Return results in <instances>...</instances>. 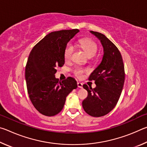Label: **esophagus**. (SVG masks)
Here are the masks:
<instances>
[{"label":"esophagus","mask_w":147,"mask_h":147,"mask_svg":"<svg viewBox=\"0 0 147 147\" xmlns=\"http://www.w3.org/2000/svg\"><path fill=\"white\" fill-rule=\"evenodd\" d=\"M77 85H78V87L79 88H83V84L81 82H78L77 83Z\"/></svg>","instance_id":"1"}]
</instances>
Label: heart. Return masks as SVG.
<instances>
[{"label":"heart","instance_id":"b5f03b06","mask_svg":"<svg viewBox=\"0 0 147 147\" xmlns=\"http://www.w3.org/2000/svg\"><path fill=\"white\" fill-rule=\"evenodd\" d=\"M79 43L80 44L81 47L85 51L86 53L89 57H93L96 55L98 51L97 45L95 42L88 38H82L79 40ZM74 51V46L71 43H69L66 46V48L65 49L64 57L66 61L70 60L72 57V54ZM87 71L83 68L77 67L74 69V74L78 77L81 78L83 76V74L86 73Z\"/></svg>","mask_w":147,"mask_h":147}]
</instances>
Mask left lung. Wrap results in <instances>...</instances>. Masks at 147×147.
Instances as JSON below:
<instances>
[{"mask_svg":"<svg viewBox=\"0 0 147 147\" xmlns=\"http://www.w3.org/2000/svg\"><path fill=\"white\" fill-rule=\"evenodd\" d=\"M90 32L100 41L104 54L100 64L89 78V80H94L96 88L83 85L88 95L82 102V107L89 115L99 117L115 108L123 90L125 74L123 58L117 47L104 34Z\"/></svg>","mask_w":147,"mask_h":147,"instance_id":"left-lung-1","label":"left lung"}]
</instances>
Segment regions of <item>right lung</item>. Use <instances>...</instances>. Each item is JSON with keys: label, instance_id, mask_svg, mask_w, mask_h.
I'll use <instances>...</instances> for the list:
<instances>
[{"label": "right lung", "instance_id": "obj_1", "mask_svg": "<svg viewBox=\"0 0 147 147\" xmlns=\"http://www.w3.org/2000/svg\"><path fill=\"white\" fill-rule=\"evenodd\" d=\"M79 32L73 29L49 33L30 53L25 68L27 90L35 108L44 115L54 116L60 112L67 96L78 87L74 78L68 77L60 82L55 73L57 67L65 63L67 45Z\"/></svg>", "mask_w": 147, "mask_h": 147}]
</instances>
